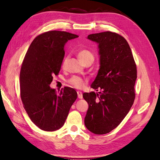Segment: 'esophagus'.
Returning a JSON list of instances; mask_svg holds the SVG:
<instances>
[{"mask_svg":"<svg viewBox=\"0 0 160 160\" xmlns=\"http://www.w3.org/2000/svg\"><path fill=\"white\" fill-rule=\"evenodd\" d=\"M77 93H78V98H82V92L78 91Z\"/></svg>","mask_w":160,"mask_h":160,"instance_id":"1","label":"esophagus"}]
</instances>
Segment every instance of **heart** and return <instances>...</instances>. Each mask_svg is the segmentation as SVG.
<instances>
[{"mask_svg": "<svg viewBox=\"0 0 160 160\" xmlns=\"http://www.w3.org/2000/svg\"><path fill=\"white\" fill-rule=\"evenodd\" d=\"M78 56L82 63L86 62V61H92L93 62L94 60V54L88 49H82L78 51ZM63 63H64V62ZM68 82L76 88H81L84 86V80L80 77H72L68 80Z\"/></svg>", "mask_w": 160, "mask_h": 160, "instance_id": "heart-1", "label": "heart"}]
</instances>
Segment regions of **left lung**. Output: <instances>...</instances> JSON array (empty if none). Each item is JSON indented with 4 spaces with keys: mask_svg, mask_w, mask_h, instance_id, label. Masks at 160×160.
<instances>
[{
    "mask_svg": "<svg viewBox=\"0 0 160 160\" xmlns=\"http://www.w3.org/2000/svg\"><path fill=\"white\" fill-rule=\"evenodd\" d=\"M88 38L98 43L100 68L91 88L100 92L82 95L89 104L85 124L95 134H105L115 129L132 108L137 70L128 42L120 35L106 31Z\"/></svg>",
    "mask_w": 160,
    "mask_h": 160,
    "instance_id": "left-lung-1",
    "label": "left lung"
}]
</instances>
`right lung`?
I'll return each mask as SVG.
<instances>
[{
	"label": "right lung",
	"instance_id": "1",
	"mask_svg": "<svg viewBox=\"0 0 160 160\" xmlns=\"http://www.w3.org/2000/svg\"><path fill=\"white\" fill-rule=\"evenodd\" d=\"M78 36L50 31L38 36L28 48L20 71V95L31 120L46 132L60 129L76 100L74 89L65 87L57 93L50 85L64 57V45Z\"/></svg>",
	"mask_w": 160,
	"mask_h": 160
}]
</instances>
